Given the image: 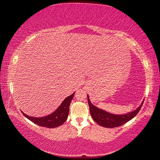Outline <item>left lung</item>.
<instances>
[{
    "mask_svg": "<svg viewBox=\"0 0 160 160\" xmlns=\"http://www.w3.org/2000/svg\"><path fill=\"white\" fill-rule=\"evenodd\" d=\"M87 99L92 118L99 125L107 128H117L130 121L138 114L143 103V101L138 108L132 112H129L125 114H113L94 106L90 102L89 96H87Z\"/></svg>",
    "mask_w": 160,
    "mask_h": 160,
    "instance_id": "1",
    "label": "left lung"
}]
</instances>
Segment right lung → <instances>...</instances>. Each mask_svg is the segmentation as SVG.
Wrapping results in <instances>:
<instances>
[{
	"mask_svg": "<svg viewBox=\"0 0 160 160\" xmlns=\"http://www.w3.org/2000/svg\"><path fill=\"white\" fill-rule=\"evenodd\" d=\"M74 93L65 98L62 103L60 104V106L57 108L56 111H54L51 114L46 116V117H32L25 114L22 111V113L26 118H28L33 123L38 124V126L44 127V128H58L67 120L68 116L69 113V106L73 98Z\"/></svg>",
	"mask_w": 160,
	"mask_h": 160,
	"instance_id": "1",
	"label": "right lung"
}]
</instances>
